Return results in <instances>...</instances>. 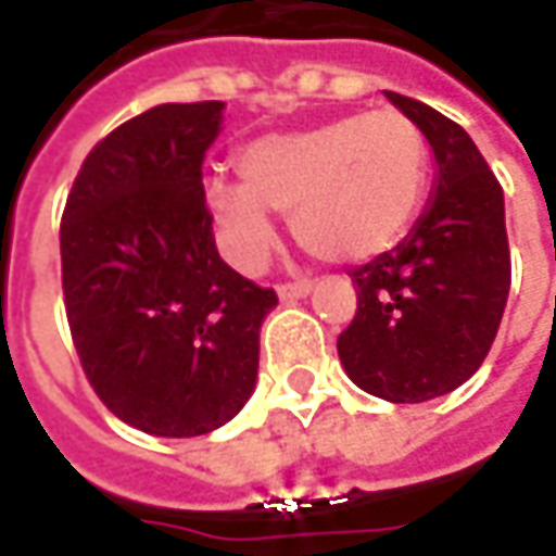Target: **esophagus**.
Segmentation results:
<instances>
[{
    "instance_id": "1",
    "label": "esophagus",
    "mask_w": 556,
    "mask_h": 556,
    "mask_svg": "<svg viewBox=\"0 0 556 556\" xmlns=\"http://www.w3.org/2000/svg\"><path fill=\"white\" fill-rule=\"evenodd\" d=\"M312 290V281H285V285H278V296L281 300H300V296H306Z\"/></svg>"
}]
</instances>
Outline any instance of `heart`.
Segmentation results:
<instances>
[{"label": "heart", "mask_w": 556, "mask_h": 556, "mask_svg": "<svg viewBox=\"0 0 556 556\" xmlns=\"http://www.w3.org/2000/svg\"><path fill=\"white\" fill-rule=\"evenodd\" d=\"M430 141L402 111L343 114L238 151L241 182H206L228 253L260 266L275 244L271 213H290L296 241L328 263H365L395 247L424 210Z\"/></svg>", "instance_id": "b5f03b06"}]
</instances>
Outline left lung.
<instances>
[{
  "mask_svg": "<svg viewBox=\"0 0 556 556\" xmlns=\"http://www.w3.org/2000/svg\"><path fill=\"white\" fill-rule=\"evenodd\" d=\"M437 154V194L415 231L350 271L355 318L337 337L346 374L387 402L458 390L489 355L510 290L504 191L473 139L430 104L387 92Z\"/></svg>",
  "mask_w": 556,
  "mask_h": 556,
  "instance_id": "8db88e82",
  "label": "left lung"
}]
</instances>
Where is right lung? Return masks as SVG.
Here are the masks:
<instances>
[{
    "mask_svg": "<svg viewBox=\"0 0 556 556\" xmlns=\"http://www.w3.org/2000/svg\"><path fill=\"white\" fill-rule=\"evenodd\" d=\"M223 101L157 104L108 132L61 216V288L96 395L154 437H203L241 412L278 303L225 266L203 198Z\"/></svg>",
    "mask_w": 556,
    "mask_h": 556,
    "instance_id": "add662e5",
    "label": "right lung"
}]
</instances>
